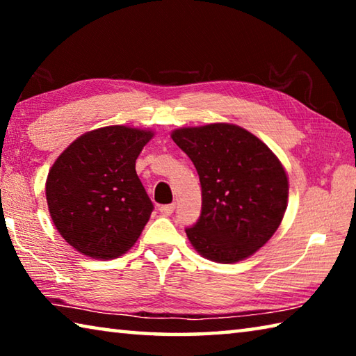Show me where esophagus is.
Listing matches in <instances>:
<instances>
[{
    "label": "esophagus",
    "instance_id": "esophagus-1",
    "mask_svg": "<svg viewBox=\"0 0 356 356\" xmlns=\"http://www.w3.org/2000/svg\"><path fill=\"white\" fill-rule=\"evenodd\" d=\"M174 209H176V204H165V206H160V212L163 213V215H166V216H170L172 212H174Z\"/></svg>",
    "mask_w": 356,
    "mask_h": 356
}]
</instances>
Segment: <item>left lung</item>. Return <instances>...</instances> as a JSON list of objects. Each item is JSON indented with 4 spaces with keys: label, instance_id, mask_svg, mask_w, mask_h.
Here are the masks:
<instances>
[{
    "label": "left lung",
    "instance_id": "1",
    "mask_svg": "<svg viewBox=\"0 0 356 356\" xmlns=\"http://www.w3.org/2000/svg\"><path fill=\"white\" fill-rule=\"evenodd\" d=\"M201 182L202 207L186 227L191 245L210 261L238 262L268 242L287 207L280 160L250 131L232 124L172 131Z\"/></svg>",
    "mask_w": 356,
    "mask_h": 356
}]
</instances>
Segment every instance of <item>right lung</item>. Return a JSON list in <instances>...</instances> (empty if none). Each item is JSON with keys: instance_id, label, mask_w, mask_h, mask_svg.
<instances>
[{"instance_id": "1", "label": "right lung", "mask_w": 356, "mask_h": 356, "mask_svg": "<svg viewBox=\"0 0 356 356\" xmlns=\"http://www.w3.org/2000/svg\"><path fill=\"white\" fill-rule=\"evenodd\" d=\"M152 131L111 125L78 138L47 177L51 220L65 242L92 259L135 245L154 210L135 163Z\"/></svg>"}]
</instances>
